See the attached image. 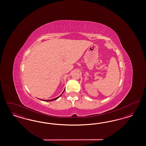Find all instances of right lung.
Masks as SVG:
<instances>
[{"label": "right lung", "mask_w": 146, "mask_h": 146, "mask_svg": "<svg viewBox=\"0 0 146 146\" xmlns=\"http://www.w3.org/2000/svg\"><path fill=\"white\" fill-rule=\"evenodd\" d=\"M64 91H65V90H64L63 93L64 92ZM63 93H62V94H61V95H60L59 96H58V97H56V98H54V99H52V100H42V99H41V100H42V101H47V102H48V101H54V100H57V99H58V98L59 97H60V96H62V94H63Z\"/></svg>", "instance_id": "1"}]
</instances>
